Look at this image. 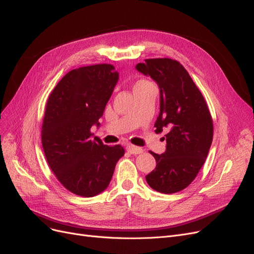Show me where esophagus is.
Instances as JSON below:
<instances>
[{"label":"esophagus","mask_w":254,"mask_h":254,"mask_svg":"<svg viewBox=\"0 0 254 254\" xmlns=\"http://www.w3.org/2000/svg\"><path fill=\"white\" fill-rule=\"evenodd\" d=\"M127 152L132 155H139V154L143 153V149L141 147L135 146V145H127Z\"/></svg>","instance_id":"1"}]
</instances>
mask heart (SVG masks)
Listing matches in <instances>:
<instances>
[{
	"mask_svg": "<svg viewBox=\"0 0 254 254\" xmlns=\"http://www.w3.org/2000/svg\"><path fill=\"white\" fill-rule=\"evenodd\" d=\"M143 83H146V81H139V82L136 84V87H137V86H140V84H143Z\"/></svg>",
	"mask_w": 254,
	"mask_h": 254,
	"instance_id": "b5f03b06",
	"label": "heart"
}]
</instances>
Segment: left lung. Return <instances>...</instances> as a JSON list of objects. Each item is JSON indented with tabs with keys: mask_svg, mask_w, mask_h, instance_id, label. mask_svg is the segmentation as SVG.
Instances as JSON below:
<instances>
[{
	"mask_svg": "<svg viewBox=\"0 0 254 254\" xmlns=\"http://www.w3.org/2000/svg\"><path fill=\"white\" fill-rule=\"evenodd\" d=\"M136 70L151 77L160 91L156 133L167 130L166 149L151 154L156 167L145 176L156 191L175 193L186 189L198 175L212 142L213 125L204 97L189 72L171 59L145 60Z\"/></svg>",
	"mask_w": 254,
	"mask_h": 254,
	"instance_id": "8db88e82",
	"label": "left lung"
}]
</instances>
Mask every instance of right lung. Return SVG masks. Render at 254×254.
Here are the masks:
<instances>
[{
  "instance_id": "right-lung-1",
  "label": "right lung",
  "mask_w": 254,
  "mask_h": 254,
  "mask_svg": "<svg viewBox=\"0 0 254 254\" xmlns=\"http://www.w3.org/2000/svg\"><path fill=\"white\" fill-rule=\"evenodd\" d=\"M119 79L112 64L70 71L56 84L47 102L42 127L43 149L59 181L71 192L91 198L107 190L121 145L92 140L91 127H100L106 106Z\"/></svg>"
}]
</instances>
